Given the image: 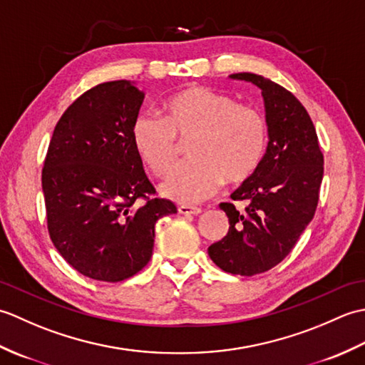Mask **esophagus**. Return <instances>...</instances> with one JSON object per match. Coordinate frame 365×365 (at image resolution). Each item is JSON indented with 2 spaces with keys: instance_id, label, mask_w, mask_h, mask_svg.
<instances>
[{
  "instance_id": "34e87169",
  "label": "esophagus",
  "mask_w": 365,
  "mask_h": 365,
  "mask_svg": "<svg viewBox=\"0 0 365 365\" xmlns=\"http://www.w3.org/2000/svg\"><path fill=\"white\" fill-rule=\"evenodd\" d=\"M177 210L180 215H199L200 212V207H196V205H187V204H182L177 207Z\"/></svg>"
}]
</instances>
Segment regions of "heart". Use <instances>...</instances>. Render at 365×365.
Returning a JSON list of instances; mask_svg holds the SVG:
<instances>
[{"label":"heart","mask_w":365,"mask_h":365,"mask_svg":"<svg viewBox=\"0 0 365 365\" xmlns=\"http://www.w3.org/2000/svg\"><path fill=\"white\" fill-rule=\"evenodd\" d=\"M163 119L141 113L131 123V144L144 165L168 175L178 158V141H187L190 161L163 183V192L180 202H197L224 180L243 183L255 174L267 150V122L255 108L204 86H190L168 97Z\"/></svg>","instance_id":"heart-1"}]
</instances>
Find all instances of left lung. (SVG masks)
Segmentation results:
<instances>
[{
  "instance_id": "8db88e82",
  "label": "left lung",
  "mask_w": 365,
  "mask_h": 365,
  "mask_svg": "<svg viewBox=\"0 0 365 365\" xmlns=\"http://www.w3.org/2000/svg\"><path fill=\"white\" fill-rule=\"evenodd\" d=\"M230 78L262 89L269 141L255 174L230 195L246 200L245 212L232 202L220 204L229 218V232L208 247V255L226 273L254 276L282 262L312 221L323 153L311 115L292 92L255 73Z\"/></svg>"
}]
</instances>
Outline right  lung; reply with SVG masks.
I'll list each match as a JSON object with an SVG mask.
<instances>
[{
  "label": "right lung",
  "mask_w": 365,
  "mask_h": 365,
  "mask_svg": "<svg viewBox=\"0 0 365 365\" xmlns=\"http://www.w3.org/2000/svg\"><path fill=\"white\" fill-rule=\"evenodd\" d=\"M143 100L127 80L86 91L61 115L43 161L51 242L68 265L96 281L119 282L141 271L152 257L155 224L177 213L170 200L153 197L131 144Z\"/></svg>",
  "instance_id": "right-lung-1"
}]
</instances>
